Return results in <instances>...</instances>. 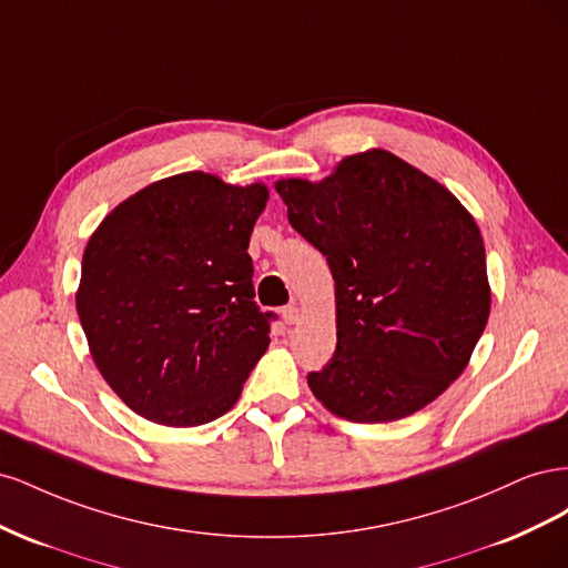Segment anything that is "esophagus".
Masks as SVG:
<instances>
[{
  "label": "esophagus",
  "instance_id": "34e87169",
  "mask_svg": "<svg viewBox=\"0 0 568 568\" xmlns=\"http://www.w3.org/2000/svg\"><path fill=\"white\" fill-rule=\"evenodd\" d=\"M282 320H284V324H296L298 322V305H284L282 307Z\"/></svg>",
  "mask_w": 568,
  "mask_h": 568
}]
</instances>
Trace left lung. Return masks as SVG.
<instances>
[{
	"instance_id": "left-lung-1",
	"label": "left lung",
	"mask_w": 568,
	"mask_h": 568,
	"mask_svg": "<svg viewBox=\"0 0 568 568\" xmlns=\"http://www.w3.org/2000/svg\"><path fill=\"white\" fill-rule=\"evenodd\" d=\"M277 192L336 282V351L307 374L315 398L357 424L436 400L467 367L490 313L474 217L384 149L343 159L317 184L282 180Z\"/></svg>"
}]
</instances>
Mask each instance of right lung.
I'll return each mask as SVG.
<instances>
[{
	"mask_svg": "<svg viewBox=\"0 0 568 568\" xmlns=\"http://www.w3.org/2000/svg\"><path fill=\"white\" fill-rule=\"evenodd\" d=\"M265 201L263 184L182 173L120 203L90 236L80 324L136 415L199 426L239 400L277 317L253 301L248 242Z\"/></svg>",
	"mask_w": 568,
	"mask_h": 568,
	"instance_id": "add662e5",
	"label": "right lung"
}]
</instances>
